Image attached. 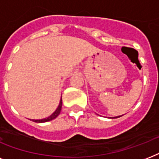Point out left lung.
I'll use <instances>...</instances> for the list:
<instances>
[{"label":"left lung","instance_id":"1","mask_svg":"<svg viewBox=\"0 0 159 159\" xmlns=\"http://www.w3.org/2000/svg\"><path fill=\"white\" fill-rule=\"evenodd\" d=\"M120 116H116V117H111V119H115V118H119V117H120Z\"/></svg>","mask_w":159,"mask_h":159}]
</instances>
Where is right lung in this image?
<instances>
[{"label": "right lung", "instance_id": "1", "mask_svg": "<svg viewBox=\"0 0 159 159\" xmlns=\"http://www.w3.org/2000/svg\"><path fill=\"white\" fill-rule=\"evenodd\" d=\"M62 98H61V100H60V102H59V105H58V106H57V108L56 109V111H55L51 115V116H49L48 117H47V118L41 119V120H31L34 121V122H37V123H44V122H48V121L52 120L56 118V117H57V116L60 114V112H61V109H62Z\"/></svg>", "mask_w": 159, "mask_h": 159}]
</instances>
